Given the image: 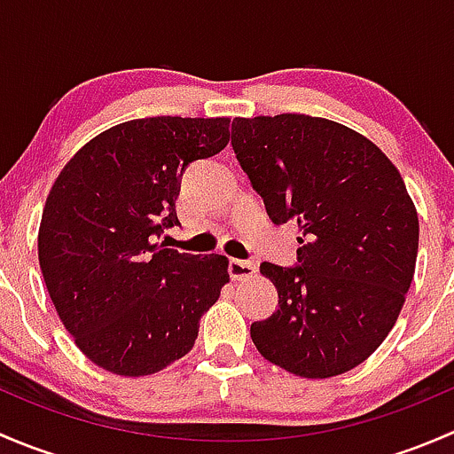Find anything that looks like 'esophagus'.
I'll use <instances>...</instances> for the list:
<instances>
[{
  "mask_svg": "<svg viewBox=\"0 0 454 454\" xmlns=\"http://www.w3.org/2000/svg\"><path fill=\"white\" fill-rule=\"evenodd\" d=\"M228 272H231L232 281H246V278L254 277L256 263L248 259H228Z\"/></svg>",
  "mask_w": 454,
  "mask_h": 454,
  "instance_id": "34e87169",
  "label": "esophagus"
}]
</instances>
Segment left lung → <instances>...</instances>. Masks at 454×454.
Instances as JSON below:
<instances>
[{
	"mask_svg": "<svg viewBox=\"0 0 454 454\" xmlns=\"http://www.w3.org/2000/svg\"><path fill=\"white\" fill-rule=\"evenodd\" d=\"M232 149L274 223L299 226L296 263H261L278 309L250 325L265 360L301 378L358 367L387 338L418 259L419 222L391 160L305 114L235 118Z\"/></svg>",
	"mask_w": 454,
	"mask_h": 454,
	"instance_id": "1",
	"label": "left lung"
}]
</instances>
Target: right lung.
Segmentation results:
<instances>
[{
  "instance_id": "right-lung-1",
  "label": "right lung",
  "mask_w": 454,
  "mask_h": 454,
  "mask_svg": "<svg viewBox=\"0 0 454 454\" xmlns=\"http://www.w3.org/2000/svg\"><path fill=\"white\" fill-rule=\"evenodd\" d=\"M226 118L155 116L90 140L45 201L39 265L59 318L91 363L151 375L195 345L228 281L223 254L158 244L177 226L182 176L231 140Z\"/></svg>"
}]
</instances>
